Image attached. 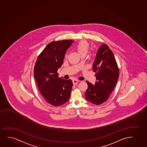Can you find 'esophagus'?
<instances>
[{
    "mask_svg": "<svg viewBox=\"0 0 147 147\" xmlns=\"http://www.w3.org/2000/svg\"><path fill=\"white\" fill-rule=\"evenodd\" d=\"M78 82V80H77V79H74V80H73V83L74 85H76Z\"/></svg>",
    "mask_w": 147,
    "mask_h": 147,
    "instance_id": "1",
    "label": "esophagus"
}]
</instances>
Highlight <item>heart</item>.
<instances>
[{
	"label": "heart",
	"instance_id": "1",
	"mask_svg": "<svg viewBox=\"0 0 147 147\" xmlns=\"http://www.w3.org/2000/svg\"><path fill=\"white\" fill-rule=\"evenodd\" d=\"M90 45L86 40H81L77 44L76 49L80 55L86 54L89 49Z\"/></svg>",
	"mask_w": 147,
	"mask_h": 147
}]
</instances>
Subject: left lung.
<instances>
[{
  "label": "left lung",
  "mask_w": 147,
  "mask_h": 147,
  "mask_svg": "<svg viewBox=\"0 0 147 147\" xmlns=\"http://www.w3.org/2000/svg\"><path fill=\"white\" fill-rule=\"evenodd\" d=\"M97 81L94 86L86 81L88 88L85 94V99L98 105L109 99L118 82L119 69L112 50L106 44H103L98 50L93 65Z\"/></svg>",
  "instance_id": "left-lung-1"
}]
</instances>
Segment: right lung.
Listing matches in <instances>:
<instances>
[{"label": "right lung", "instance_id": "1", "mask_svg": "<svg viewBox=\"0 0 147 147\" xmlns=\"http://www.w3.org/2000/svg\"><path fill=\"white\" fill-rule=\"evenodd\" d=\"M73 42L69 39L50 42L39 55L35 64L34 76L39 90L46 102L54 106L63 105L70 97L72 81L59 77L57 70Z\"/></svg>", "mask_w": 147, "mask_h": 147}]
</instances>
